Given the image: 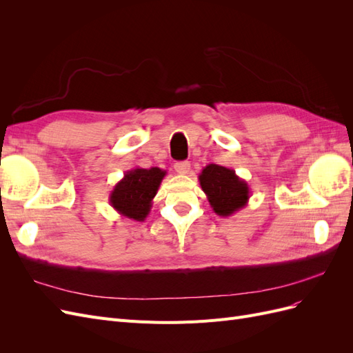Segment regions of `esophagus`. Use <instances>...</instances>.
<instances>
[{"mask_svg":"<svg viewBox=\"0 0 353 353\" xmlns=\"http://www.w3.org/2000/svg\"><path fill=\"white\" fill-rule=\"evenodd\" d=\"M174 168L178 174L185 175L190 172V162H176Z\"/></svg>","mask_w":353,"mask_h":353,"instance_id":"obj_1","label":"esophagus"}]
</instances>
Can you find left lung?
<instances>
[{"label": "left lung", "instance_id": "1", "mask_svg": "<svg viewBox=\"0 0 353 353\" xmlns=\"http://www.w3.org/2000/svg\"><path fill=\"white\" fill-rule=\"evenodd\" d=\"M199 181L216 215L227 218L248 206L250 188L236 170L210 163L201 169Z\"/></svg>", "mask_w": 353, "mask_h": 353}]
</instances>
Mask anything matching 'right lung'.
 I'll return each instance as SVG.
<instances>
[{
	"mask_svg": "<svg viewBox=\"0 0 353 353\" xmlns=\"http://www.w3.org/2000/svg\"><path fill=\"white\" fill-rule=\"evenodd\" d=\"M165 175L166 170L160 168L128 170L110 191V206L125 218L138 222L144 221L150 213L153 199Z\"/></svg>",
	"mask_w": 353,
	"mask_h": 353,
	"instance_id": "obj_1",
	"label": "right lung"
}]
</instances>
